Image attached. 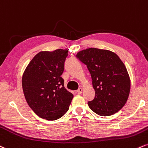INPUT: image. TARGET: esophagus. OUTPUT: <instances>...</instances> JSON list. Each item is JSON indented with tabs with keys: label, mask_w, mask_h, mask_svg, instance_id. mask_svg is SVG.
<instances>
[{
	"label": "esophagus",
	"mask_w": 148,
	"mask_h": 148,
	"mask_svg": "<svg viewBox=\"0 0 148 148\" xmlns=\"http://www.w3.org/2000/svg\"><path fill=\"white\" fill-rule=\"evenodd\" d=\"M82 91H83V88H79V89H77V91H76V93H78V94H81V93H82Z\"/></svg>",
	"instance_id": "1"
}]
</instances>
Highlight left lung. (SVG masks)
Listing matches in <instances>:
<instances>
[{
    "label": "left lung",
    "mask_w": 148,
    "mask_h": 148,
    "mask_svg": "<svg viewBox=\"0 0 148 148\" xmlns=\"http://www.w3.org/2000/svg\"><path fill=\"white\" fill-rule=\"evenodd\" d=\"M76 57L87 66L95 96L88 107L100 116H110L125 105L130 95V78L120 57L108 50L90 48Z\"/></svg>",
    "instance_id": "1"
}]
</instances>
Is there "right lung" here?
Returning <instances> with one entry per match:
<instances>
[{
	"mask_svg": "<svg viewBox=\"0 0 148 148\" xmlns=\"http://www.w3.org/2000/svg\"><path fill=\"white\" fill-rule=\"evenodd\" d=\"M67 49L41 51L24 71L22 86L26 101L41 119L55 121L68 112L73 95L64 86L61 77Z\"/></svg>",
	"mask_w": 148,
	"mask_h": 148,
	"instance_id": "obj_1",
	"label": "right lung"
}]
</instances>
